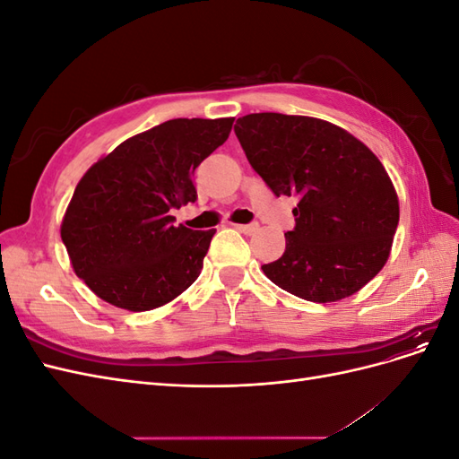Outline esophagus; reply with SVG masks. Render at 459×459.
<instances>
[{
	"label": "esophagus",
	"instance_id": "esophagus-1",
	"mask_svg": "<svg viewBox=\"0 0 459 459\" xmlns=\"http://www.w3.org/2000/svg\"><path fill=\"white\" fill-rule=\"evenodd\" d=\"M233 228L245 235H253L255 231H258V224H233Z\"/></svg>",
	"mask_w": 459,
	"mask_h": 459
}]
</instances>
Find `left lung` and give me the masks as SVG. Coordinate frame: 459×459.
Segmentation results:
<instances>
[{
    "label": "left lung",
    "mask_w": 459,
    "mask_h": 459,
    "mask_svg": "<svg viewBox=\"0 0 459 459\" xmlns=\"http://www.w3.org/2000/svg\"><path fill=\"white\" fill-rule=\"evenodd\" d=\"M235 135L275 197H299L285 253L262 272L312 302L354 295L381 272L398 226V195L385 166L335 124L281 113L238 118Z\"/></svg>",
    "instance_id": "left-lung-1"
}]
</instances>
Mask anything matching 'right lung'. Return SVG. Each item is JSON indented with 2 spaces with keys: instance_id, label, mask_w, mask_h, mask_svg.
Instances as JSON below:
<instances>
[{
  "instance_id": "1",
  "label": "right lung",
  "mask_w": 459,
  "mask_h": 459,
  "mask_svg": "<svg viewBox=\"0 0 459 459\" xmlns=\"http://www.w3.org/2000/svg\"><path fill=\"white\" fill-rule=\"evenodd\" d=\"M233 118H174L122 142L82 176L61 224L74 273L113 307L145 312L197 280L216 230L174 226L197 201L193 172Z\"/></svg>"
}]
</instances>
